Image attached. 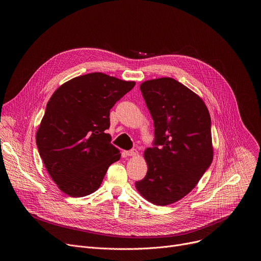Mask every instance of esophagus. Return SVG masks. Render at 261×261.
I'll use <instances>...</instances> for the list:
<instances>
[{"label": "esophagus", "mask_w": 261, "mask_h": 261, "mask_svg": "<svg viewBox=\"0 0 261 261\" xmlns=\"http://www.w3.org/2000/svg\"><path fill=\"white\" fill-rule=\"evenodd\" d=\"M127 156H131V157H134V156H137L138 155V152L136 150H130V151H127L125 153Z\"/></svg>", "instance_id": "34e87169"}]
</instances>
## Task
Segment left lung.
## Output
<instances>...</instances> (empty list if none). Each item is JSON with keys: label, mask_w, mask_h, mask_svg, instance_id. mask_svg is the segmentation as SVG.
Listing matches in <instances>:
<instances>
[{"label": "left lung", "mask_w": 261, "mask_h": 261, "mask_svg": "<svg viewBox=\"0 0 261 261\" xmlns=\"http://www.w3.org/2000/svg\"><path fill=\"white\" fill-rule=\"evenodd\" d=\"M140 91L156 146L144 151L147 172L135 187L147 201L168 205L189 194L213 161L211 116L203 100L173 79L143 82Z\"/></svg>", "instance_id": "obj_1"}]
</instances>
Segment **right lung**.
Returning <instances> with one entry per match:
<instances>
[{
  "instance_id": "1",
  "label": "right lung",
  "mask_w": 261,
  "mask_h": 261,
  "mask_svg": "<svg viewBox=\"0 0 261 261\" xmlns=\"http://www.w3.org/2000/svg\"><path fill=\"white\" fill-rule=\"evenodd\" d=\"M135 82L101 72L74 77L59 87L36 134L44 166L58 188L71 197L94 193L110 164L121 158L105 131L109 111Z\"/></svg>"
}]
</instances>
